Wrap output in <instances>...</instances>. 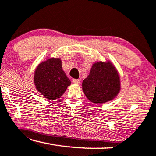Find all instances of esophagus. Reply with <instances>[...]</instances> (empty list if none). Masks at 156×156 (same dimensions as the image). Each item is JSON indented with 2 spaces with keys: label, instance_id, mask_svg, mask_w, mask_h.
Listing matches in <instances>:
<instances>
[{
  "label": "esophagus",
  "instance_id": "esophagus-1",
  "mask_svg": "<svg viewBox=\"0 0 156 156\" xmlns=\"http://www.w3.org/2000/svg\"><path fill=\"white\" fill-rule=\"evenodd\" d=\"M80 80H78V79H73L72 80V82L74 83V84H79L80 83Z\"/></svg>",
  "mask_w": 156,
  "mask_h": 156
}]
</instances>
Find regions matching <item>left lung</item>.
<instances>
[{"mask_svg":"<svg viewBox=\"0 0 156 156\" xmlns=\"http://www.w3.org/2000/svg\"><path fill=\"white\" fill-rule=\"evenodd\" d=\"M82 89L93 103L101 104L114 99L120 91V77L113 64L109 61L94 64L83 81Z\"/></svg>","mask_w":156,"mask_h":156,"instance_id":"8db88e82","label":"left lung"}]
</instances>
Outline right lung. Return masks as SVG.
Masks as SVG:
<instances>
[{"mask_svg": "<svg viewBox=\"0 0 156 156\" xmlns=\"http://www.w3.org/2000/svg\"><path fill=\"white\" fill-rule=\"evenodd\" d=\"M34 82L37 90L48 100L58 99L71 84L59 58H50L40 63L35 71Z\"/></svg>", "mask_w": 156, "mask_h": 156, "instance_id": "obj_1", "label": "right lung"}]
</instances>
